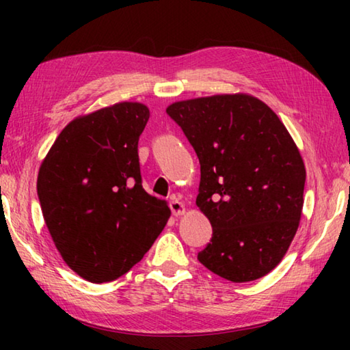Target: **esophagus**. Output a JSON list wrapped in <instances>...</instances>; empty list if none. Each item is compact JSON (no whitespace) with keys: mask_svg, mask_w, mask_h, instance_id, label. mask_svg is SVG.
<instances>
[{"mask_svg":"<svg viewBox=\"0 0 350 350\" xmlns=\"http://www.w3.org/2000/svg\"><path fill=\"white\" fill-rule=\"evenodd\" d=\"M170 208H171V211H173L174 216H180V215H183V213H185V205H183L182 202H179V200H177V199L171 200Z\"/></svg>","mask_w":350,"mask_h":350,"instance_id":"esophagus-1","label":"esophagus"}]
</instances>
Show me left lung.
Masks as SVG:
<instances>
[{"label":"left lung","instance_id":"1","mask_svg":"<svg viewBox=\"0 0 350 350\" xmlns=\"http://www.w3.org/2000/svg\"><path fill=\"white\" fill-rule=\"evenodd\" d=\"M167 114L200 163L196 204L213 236L199 262L232 282L265 276L288 250L303 211L306 168L293 139L247 94L183 100Z\"/></svg>","mask_w":350,"mask_h":350}]
</instances>
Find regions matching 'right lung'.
Returning <instances> with one entry per match:
<instances>
[{
    "label": "right lung",
    "mask_w": 350,
    "mask_h": 350,
    "mask_svg": "<svg viewBox=\"0 0 350 350\" xmlns=\"http://www.w3.org/2000/svg\"><path fill=\"white\" fill-rule=\"evenodd\" d=\"M150 109L123 102L75 118L40 167L47 230L70 269L90 282L131 270L167 225L165 200L142 187L139 137Z\"/></svg>",
    "instance_id": "right-lung-1"
}]
</instances>
